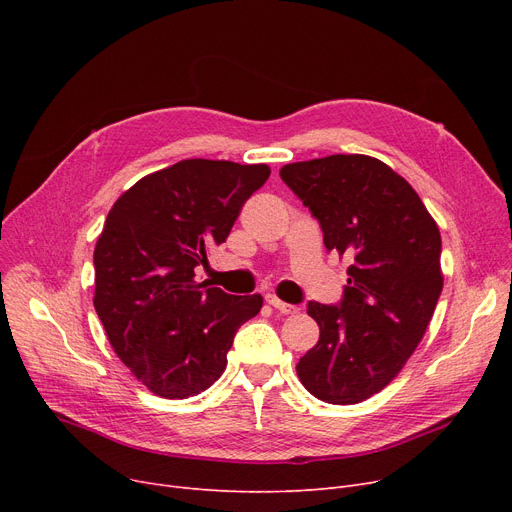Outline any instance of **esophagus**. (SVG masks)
<instances>
[{"instance_id":"esophagus-1","label":"esophagus","mask_w":512,"mask_h":512,"mask_svg":"<svg viewBox=\"0 0 512 512\" xmlns=\"http://www.w3.org/2000/svg\"><path fill=\"white\" fill-rule=\"evenodd\" d=\"M265 301H267V305H272L274 309H278V311H280V313H284V315L299 313V307H297V305H288V303L280 301V299L276 297V294H267Z\"/></svg>"}]
</instances>
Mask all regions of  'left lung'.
<instances>
[{
  "label": "left lung",
  "instance_id": "obj_1",
  "mask_svg": "<svg viewBox=\"0 0 512 512\" xmlns=\"http://www.w3.org/2000/svg\"><path fill=\"white\" fill-rule=\"evenodd\" d=\"M280 176L319 220L326 249L353 259L340 307H307L319 340L299 380L330 405H357L396 378L432 321L444 284L438 224L415 188L369 155L297 161Z\"/></svg>",
  "mask_w": 512,
  "mask_h": 512
}]
</instances>
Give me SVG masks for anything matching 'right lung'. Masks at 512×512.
I'll return each mask as SVG.
<instances>
[{"label":"right lung","instance_id":"1","mask_svg":"<svg viewBox=\"0 0 512 512\" xmlns=\"http://www.w3.org/2000/svg\"><path fill=\"white\" fill-rule=\"evenodd\" d=\"M265 164L182 159L134 182L97 238L93 305L114 353L147 390L188 398L226 369L236 330L261 294L232 297L195 280L226 242L245 201L270 178Z\"/></svg>","mask_w":512,"mask_h":512}]
</instances>
